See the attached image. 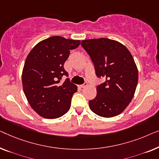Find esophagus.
<instances>
[{
	"instance_id": "1",
	"label": "esophagus",
	"mask_w": 159,
	"mask_h": 159,
	"mask_svg": "<svg viewBox=\"0 0 159 159\" xmlns=\"http://www.w3.org/2000/svg\"><path fill=\"white\" fill-rule=\"evenodd\" d=\"M87 85H88V83H87V82L86 81V82H84V84L80 85V88H84V87L87 86Z\"/></svg>"
}]
</instances>
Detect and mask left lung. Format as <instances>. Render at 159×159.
<instances>
[{
	"instance_id": "obj_1",
	"label": "left lung",
	"mask_w": 159,
	"mask_h": 159,
	"mask_svg": "<svg viewBox=\"0 0 159 159\" xmlns=\"http://www.w3.org/2000/svg\"><path fill=\"white\" fill-rule=\"evenodd\" d=\"M91 57L96 75L104 81L97 86V94L89 102L93 112L103 117L122 113L133 99L138 72L131 53L115 40L99 38L80 43Z\"/></svg>"
}]
</instances>
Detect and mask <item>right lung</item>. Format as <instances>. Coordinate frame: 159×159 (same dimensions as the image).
I'll use <instances>...</instances> for the list:
<instances>
[{"label":"right lung","instance_id":"right-lung-1","mask_svg":"<svg viewBox=\"0 0 159 159\" xmlns=\"http://www.w3.org/2000/svg\"><path fill=\"white\" fill-rule=\"evenodd\" d=\"M80 40L54 36L40 42L26 57L22 72L24 93L32 109L47 119H55L70 109L76 85L68 78L64 63L70 50L77 48Z\"/></svg>","mask_w":159,"mask_h":159}]
</instances>
